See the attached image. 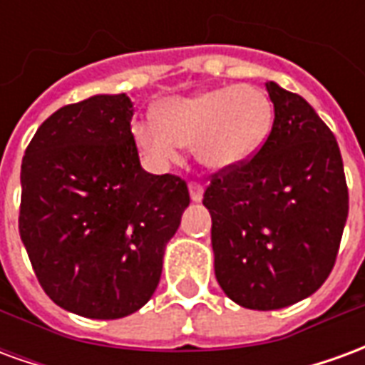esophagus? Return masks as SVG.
Returning <instances> with one entry per match:
<instances>
[{
	"mask_svg": "<svg viewBox=\"0 0 365 365\" xmlns=\"http://www.w3.org/2000/svg\"><path fill=\"white\" fill-rule=\"evenodd\" d=\"M190 195L193 201H201L203 199V185L199 182H190Z\"/></svg>",
	"mask_w": 365,
	"mask_h": 365,
	"instance_id": "34e87169",
	"label": "esophagus"
}]
</instances>
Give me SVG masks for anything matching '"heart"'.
<instances>
[{
    "mask_svg": "<svg viewBox=\"0 0 365 365\" xmlns=\"http://www.w3.org/2000/svg\"><path fill=\"white\" fill-rule=\"evenodd\" d=\"M156 119L133 125L138 148L154 164H174L182 146H193L201 164L225 170L246 162L268 138L274 103L256 86H225L166 99Z\"/></svg>",
    "mask_w": 365,
    "mask_h": 365,
    "instance_id": "b5f03b06",
    "label": "heart"
}]
</instances>
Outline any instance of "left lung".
Listing matches in <instances>:
<instances>
[{"mask_svg": "<svg viewBox=\"0 0 365 365\" xmlns=\"http://www.w3.org/2000/svg\"><path fill=\"white\" fill-rule=\"evenodd\" d=\"M274 125L254 156L211 174L215 275L235 303L274 311L313 295L334 268L348 185L332 130L297 93L266 83Z\"/></svg>", "mask_w": 365, "mask_h": 365, "instance_id": "1", "label": "left lung"}]
</instances>
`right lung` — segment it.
I'll list each match as a JSON object with an SVG mask.
<instances>
[{"instance_id":"obj_1","label":"right lung","mask_w":365,"mask_h":365,"mask_svg":"<svg viewBox=\"0 0 365 365\" xmlns=\"http://www.w3.org/2000/svg\"><path fill=\"white\" fill-rule=\"evenodd\" d=\"M125 93L52 113L21 164L19 235L44 293L88 319L152 297L164 248L190 205L180 175L144 172Z\"/></svg>"}]
</instances>
